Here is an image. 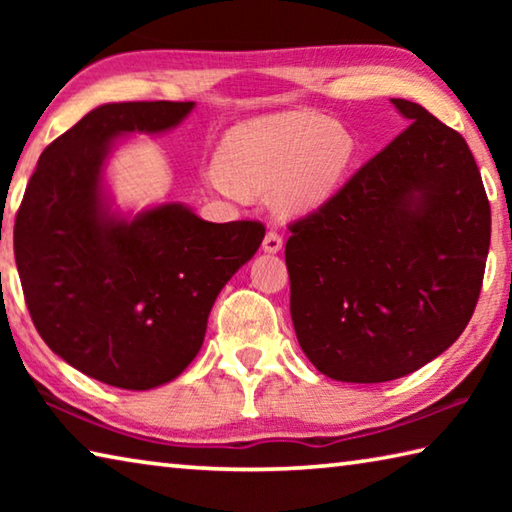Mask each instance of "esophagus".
Returning <instances> with one entry per match:
<instances>
[{
    "label": "esophagus",
    "instance_id": "34e87169",
    "mask_svg": "<svg viewBox=\"0 0 512 512\" xmlns=\"http://www.w3.org/2000/svg\"><path fill=\"white\" fill-rule=\"evenodd\" d=\"M262 248H264V253H277V250L282 248V237L277 235L275 230H268L264 241H262Z\"/></svg>",
    "mask_w": 512,
    "mask_h": 512
}]
</instances>
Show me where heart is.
Segmentation results:
<instances>
[{"label": "heart", "mask_w": 512, "mask_h": 512, "mask_svg": "<svg viewBox=\"0 0 512 512\" xmlns=\"http://www.w3.org/2000/svg\"><path fill=\"white\" fill-rule=\"evenodd\" d=\"M352 155V135L336 121L307 110L277 112L223 135L212 185L239 196L275 189L282 212L305 214L332 196Z\"/></svg>", "instance_id": "b5f03b06"}]
</instances>
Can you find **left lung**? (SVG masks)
Here are the masks:
<instances>
[{
	"mask_svg": "<svg viewBox=\"0 0 512 512\" xmlns=\"http://www.w3.org/2000/svg\"><path fill=\"white\" fill-rule=\"evenodd\" d=\"M409 128L329 201L289 223L291 320L336 381L422 368L470 323L490 248V203L470 146L413 101Z\"/></svg>",
	"mask_w": 512,
	"mask_h": 512,
	"instance_id": "1",
	"label": "left lung"
}]
</instances>
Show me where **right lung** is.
Returning a JSON list of instances; mask_svg holds the SVG:
<instances>
[{"label":"right lung","instance_id":"right-lung-1","mask_svg":"<svg viewBox=\"0 0 512 512\" xmlns=\"http://www.w3.org/2000/svg\"><path fill=\"white\" fill-rule=\"evenodd\" d=\"M194 101L106 103L42 151L15 216V264L38 334L103 384L149 391L201 350L225 282L257 253L259 221L210 223L183 203L112 214V142L178 126Z\"/></svg>","mask_w":512,"mask_h":512}]
</instances>
